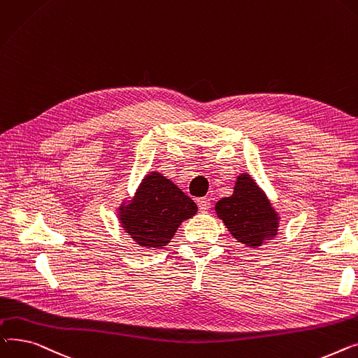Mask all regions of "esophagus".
<instances>
[{
  "mask_svg": "<svg viewBox=\"0 0 358 358\" xmlns=\"http://www.w3.org/2000/svg\"><path fill=\"white\" fill-rule=\"evenodd\" d=\"M196 205H198V209L201 213H206L209 208H211V201H209L208 198H201L196 201Z\"/></svg>",
  "mask_w": 358,
  "mask_h": 358,
  "instance_id": "1",
  "label": "esophagus"
}]
</instances>
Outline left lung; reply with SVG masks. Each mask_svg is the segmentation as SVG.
Instances as JSON below:
<instances>
[{
	"instance_id": "obj_1",
	"label": "left lung",
	"mask_w": 358,
	"mask_h": 358,
	"mask_svg": "<svg viewBox=\"0 0 358 358\" xmlns=\"http://www.w3.org/2000/svg\"><path fill=\"white\" fill-rule=\"evenodd\" d=\"M215 211L231 236L245 247L257 248L278 236L279 213L248 173L237 178L233 195L218 201Z\"/></svg>"
}]
</instances>
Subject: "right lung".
Returning a JSON list of instances; mask_svg holds the SVG:
<instances>
[{"instance_id": "right-lung-1", "label": "right lung", "mask_w": 358, "mask_h": 358, "mask_svg": "<svg viewBox=\"0 0 358 358\" xmlns=\"http://www.w3.org/2000/svg\"><path fill=\"white\" fill-rule=\"evenodd\" d=\"M198 213L196 203L159 172L145 175L134 196L118 208L125 234L143 248H163L179 225Z\"/></svg>"}]
</instances>
